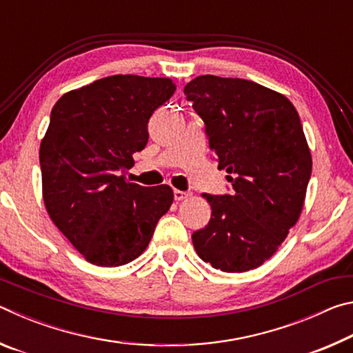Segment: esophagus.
I'll list each match as a JSON object with an SVG mask.
<instances>
[{
  "label": "esophagus",
  "instance_id": "34e87169",
  "mask_svg": "<svg viewBox=\"0 0 353 353\" xmlns=\"http://www.w3.org/2000/svg\"><path fill=\"white\" fill-rule=\"evenodd\" d=\"M188 193H185V191H181V190H174V199L179 202V201H183L188 198Z\"/></svg>",
  "mask_w": 353,
  "mask_h": 353
}]
</instances>
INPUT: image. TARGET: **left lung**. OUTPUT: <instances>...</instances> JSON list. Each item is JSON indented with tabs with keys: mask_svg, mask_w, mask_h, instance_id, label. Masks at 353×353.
Listing matches in <instances>:
<instances>
[{
	"mask_svg": "<svg viewBox=\"0 0 353 353\" xmlns=\"http://www.w3.org/2000/svg\"><path fill=\"white\" fill-rule=\"evenodd\" d=\"M205 124L232 194H204L212 216L191 238L214 270H255L276 254L301 216L312 154L291 101L234 77L198 76L183 88Z\"/></svg>",
	"mask_w": 353,
	"mask_h": 353,
	"instance_id": "8db88e82",
	"label": "left lung"
}]
</instances>
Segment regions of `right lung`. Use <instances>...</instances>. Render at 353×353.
I'll list each match as a JSON object with an SVG mask.
<instances>
[{
  "label": "right lung",
  "mask_w": 353,
  "mask_h": 353,
  "mask_svg": "<svg viewBox=\"0 0 353 353\" xmlns=\"http://www.w3.org/2000/svg\"><path fill=\"white\" fill-rule=\"evenodd\" d=\"M176 92L168 77L115 74L65 93L40 143L41 190L57 229L97 266L135 260L174 199L121 172L145 149L148 121Z\"/></svg>",
  "instance_id": "add662e5"
}]
</instances>
